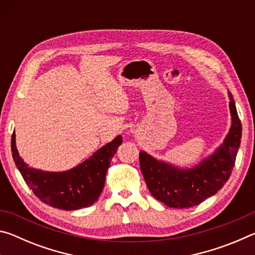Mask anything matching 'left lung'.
I'll return each mask as SVG.
<instances>
[{"mask_svg": "<svg viewBox=\"0 0 255 255\" xmlns=\"http://www.w3.org/2000/svg\"><path fill=\"white\" fill-rule=\"evenodd\" d=\"M230 110L232 126L224 143L214 154L191 169H179L157 161L140 150V170L149 192L158 201L171 208H190L214 196L227 182L239 152L242 124L231 92Z\"/></svg>", "mask_w": 255, "mask_h": 255, "instance_id": "1", "label": "left lung"}]
</instances>
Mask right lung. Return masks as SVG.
<instances>
[{
  "label": "right lung",
  "mask_w": 255,
  "mask_h": 255,
  "mask_svg": "<svg viewBox=\"0 0 255 255\" xmlns=\"http://www.w3.org/2000/svg\"><path fill=\"white\" fill-rule=\"evenodd\" d=\"M122 143L123 137L119 135L80 165L64 172H46L29 167L16 149L14 131L11 149L25 183L42 202L55 208L76 210L93 205L100 197L111 158Z\"/></svg>",
  "instance_id": "add662e5"
}]
</instances>
